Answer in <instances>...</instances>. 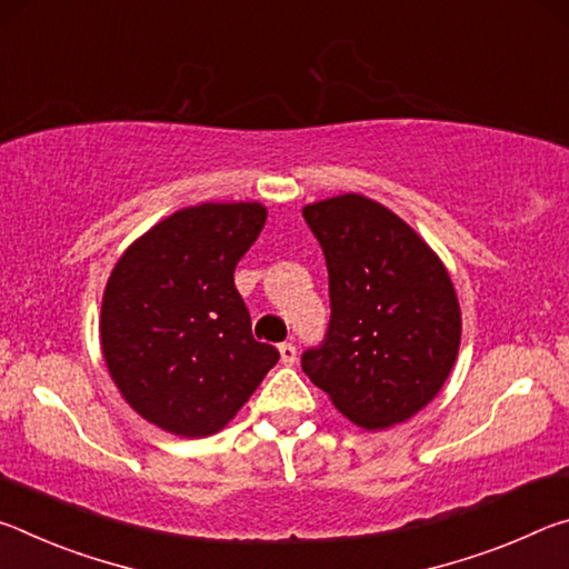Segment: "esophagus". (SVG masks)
I'll use <instances>...</instances> for the list:
<instances>
[{"mask_svg": "<svg viewBox=\"0 0 569 569\" xmlns=\"http://www.w3.org/2000/svg\"><path fill=\"white\" fill-rule=\"evenodd\" d=\"M278 351H281V361L286 366L296 363V346L293 343H281V346H278Z\"/></svg>", "mask_w": 569, "mask_h": 569, "instance_id": "obj_1", "label": "esophagus"}]
</instances>
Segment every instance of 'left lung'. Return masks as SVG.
I'll return each mask as SVG.
<instances>
[{"instance_id":"left-lung-1","label":"left lung","mask_w":569,"mask_h":569,"mask_svg":"<svg viewBox=\"0 0 569 569\" xmlns=\"http://www.w3.org/2000/svg\"><path fill=\"white\" fill-rule=\"evenodd\" d=\"M329 268L326 339L301 356L306 377L363 429L411 419L445 387L461 311L445 263L417 230L346 192L303 208Z\"/></svg>"}]
</instances>
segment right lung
Returning a JSON list of instances; mask_svg holds the SVG:
<instances>
[{
    "label": "right lung",
    "mask_w": 569,
    "mask_h": 569,
    "mask_svg": "<svg viewBox=\"0 0 569 569\" xmlns=\"http://www.w3.org/2000/svg\"><path fill=\"white\" fill-rule=\"evenodd\" d=\"M261 203L182 208L140 236L104 286L100 343L124 401L178 437H210L278 361L253 339L233 273L266 226Z\"/></svg>",
    "instance_id": "right-lung-1"
}]
</instances>
